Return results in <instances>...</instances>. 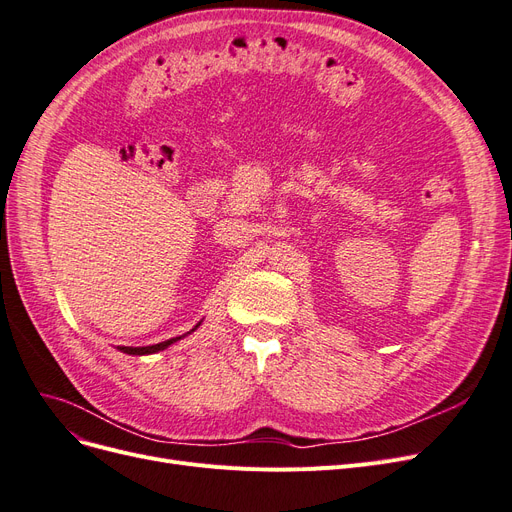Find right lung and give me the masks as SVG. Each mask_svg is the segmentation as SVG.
Instances as JSON below:
<instances>
[{
  "label": "right lung",
  "mask_w": 512,
  "mask_h": 512,
  "mask_svg": "<svg viewBox=\"0 0 512 512\" xmlns=\"http://www.w3.org/2000/svg\"><path fill=\"white\" fill-rule=\"evenodd\" d=\"M198 326H201V322H198L190 332H194ZM188 332V335H190ZM186 337V335H184ZM182 337H173V339H169V341H163V343H157V345H146V347H119L123 353H129V355H148V353H157V351H163V349H167L171 343H175V341H180Z\"/></svg>",
  "instance_id": "right-lung-1"
}]
</instances>
